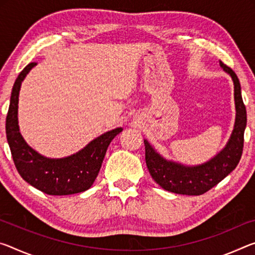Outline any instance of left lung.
Segmentation results:
<instances>
[{"label": "left lung", "mask_w": 255, "mask_h": 255, "mask_svg": "<svg viewBox=\"0 0 255 255\" xmlns=\"http://www.w3.org/2000/svg\"><path fill=\"white\" fill-rule=\"evenodd\" d=\"M222 70L232 77L234 83L236 118L232 135L221 151L209 161L196 165H186L167 160L144 139L145 161L152 178L165 191L183 195H201L215 187L236 168L243 153L246 109L241 93L237 76L220 61Z\"/></svg>", "instance_id": "obj_1"}]
</instances>
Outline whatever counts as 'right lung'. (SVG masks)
I'll return each instance as SVG.
<instances>
[{
    "mask_svg": "<svg viewBox=\"0 0 255 255\" xmlns=\"http://www.w3.org/2000/svg\"><path fill=\"white\" fill-rule=\"evenodd\" d=\"M36 64L29 63L20 72L11 92L5 130L15 168L23 180L48 195H71L85 192L95 181L109 145L123 131V128L104 132L69 156L52 159L39 154L26 143L18 125L20 87Z\"/></svg>",
    "mask_w": 255,
    "mask_h": 255,
    "instance_id": "right-lung-1",
    "label": "right lung"
}]
</instances>
